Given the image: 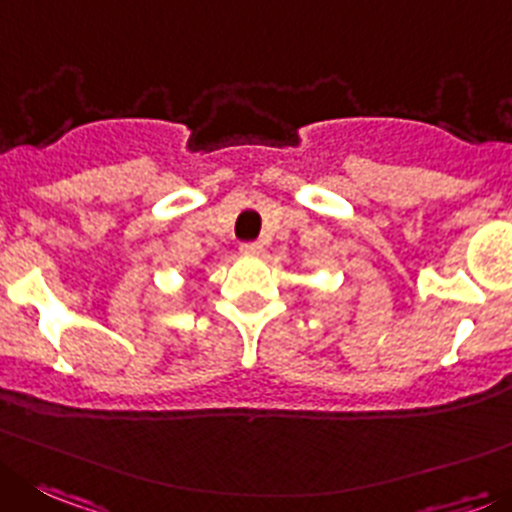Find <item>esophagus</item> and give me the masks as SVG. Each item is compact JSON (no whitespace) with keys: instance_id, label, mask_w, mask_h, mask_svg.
I'll return each mask as SVG.
<instances>
[{"instance_id":"1","label":"esophagus","mask_w":512,"mask_h":512,"mask_svg":"<svg viewBox=\"0 0 512 512\" xmlns=\"http://www.w3.org/2000/svg\"><path fill=\"white\" fill-rule=\"evenodd\" d=\"M240 252H242V255H247V257L260 255V252H262V245H260V242H242V245H240Z\"/></svg>"}]
</instances>
